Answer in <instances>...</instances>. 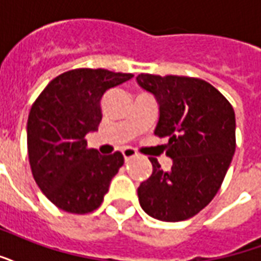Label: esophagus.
Returning a JSON list of instances; mask_svg holds the SVG:
<instances>
[{"mask_svg": "<svg viewBox=\"0 0 261 261\" xmlns=\"http://www.w3.org/2000/svg\"><path fill=\"white\" fill-rule=\"evenodd\" d=\"M123 156H124V162L126 163H128L130 162V160H133V159H134V157H137V153H135V150H133V149H124V150H123Z\"/></svg>", "mask_w": 261, "mask_h": 261, "instance_id": "1", "label": "esophagus"}]
</instances>
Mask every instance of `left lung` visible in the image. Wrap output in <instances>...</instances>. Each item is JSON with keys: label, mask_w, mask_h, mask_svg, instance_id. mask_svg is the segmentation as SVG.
Instances as JSON below:
<instances>
[{"label": "left lung", "mask_w": 261, "mask_h": 261, "mask_svg": "<svg viewBox=\"0 0 261 261\" xmlns=\"http://www.w3.org/2000/svg\"><path fill=\"white\" fill-rule=\"evenodd\" d=\"M137 82L156 97L154 134L168 138L171 170L150 157L153 172L139 185L142 210L163 222H180L204 210L220 189L236 152V113L218 89L198 77L139 73Z\"/></svg>", "instance_id": "left-lung-1"}]
</instances>
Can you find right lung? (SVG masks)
<instances>
[{"label":"right lung","instance_id":"1","mask_svg":"<svg viewBox=\"0 0 261 261\" xmlns=\"http://www.w3.org/2000/svg\"><path fill=\"white\" fill-rule=\"evenodd\" d=\"M133 73L76 68L49 82L30 111L27 150L38 188L57 208L89 214L104 200L109 184L124 163L120 152L101 156L85 137L102 119L107 90L130 81Z\"/></svg>","mask_w":261,"mask_h":261}]
</instances>
